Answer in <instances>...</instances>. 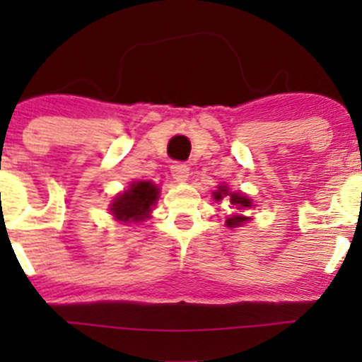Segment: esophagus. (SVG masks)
I'll list each match as a JSON object with an SVG mask.
<instances>
[{
    "instance_id": "1",
    "label": "esophagus",
    "mask_w": 362,
    "mask_h": 362,
    "mask_svg": "<svg viewBox=\"0 0 362 362\" xmlns=\"http://www.w3.org/2000/svg\"><path fill=\"white\" fill-rule=\"evenodd\" d=\"M171 177L175 178V182H180V184L187 182V178H189L187 164H182V163L173 164V166H171Z\"/></svg>"
}]
</instances>
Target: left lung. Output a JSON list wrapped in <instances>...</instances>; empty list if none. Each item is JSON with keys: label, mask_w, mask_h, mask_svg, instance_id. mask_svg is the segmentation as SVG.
Masks as SVG:
<instances>
[{"label": "left lung", "mask_w": 362, "mask_h": 362, "mask_svg": "<svg viewBox=\"0 0 362 362\" xmlns=\"http://www.w3.org/2000/svg\"><path fill=\"white\" fill-rule=\"evenodd\" d=\"M214 199L215 202H222V199H228L229 204H233V208H235V214L229 215L228 221H226V226L228 228H240V226L245 224L247 221H250V217H247V215H243L242 211L243 210H249L252 208V199L247 198V196L240 194V192H231L228 189V185L222 184L218 185L217 191L214 192Z\"/></svg>", "instance_id": "obj_1"}]
</instances>
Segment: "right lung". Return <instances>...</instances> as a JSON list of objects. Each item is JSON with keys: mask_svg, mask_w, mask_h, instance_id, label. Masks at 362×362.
<instances>
[{"mask_svg": "<svg viewBox=\"0 0 362 362\" xmlns=\"http://www.w3.org/2000/svg\"><path fill=\"white\" fill-rule=\"evenodd\" d=\"M159 189L148 180L133 182L129 189L113 198L110 211L117 221L122 222H144L151 217L154 204L158 203Z\"/></svg>", "mask_w": 362, "mask_h": 362, "instance_id": "right-lung-1", "label": "right lung"}]
</instances>
